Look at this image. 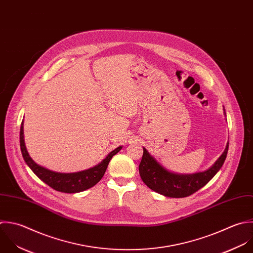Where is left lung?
Segmentation results:
<instances>
[{
	"label": "left lung",
	"mask_w": 253,
	"mask_h": 253,
	"mask_svg": "<svg viewBox=\"0 0 253 253\" xmlns=\"http://www.w3.org/2000/svg\"><path fill=\"white\" fill-rule=\"evenodd\" d=\"M143 150L144 153L139 166V172L143 182L149 188L162 195L172 198H183L205 186L220 170L227 158L229 143L223 155L211 169L204 172L194 174H176L169 172L163 168L145 148H143Z\"/></svg>",
	"instance_id": "left-lung-1"
}]
</instances>
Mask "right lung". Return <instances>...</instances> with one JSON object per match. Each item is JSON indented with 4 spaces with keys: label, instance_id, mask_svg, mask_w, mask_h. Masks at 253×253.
Masks as SVG:
<instances>
[{
    "label": "right lung",
    "instance_id": "add662e5",
    "mask_svg": "<svg viewBox=\"0 0 253 253\" xmlns=\"http://www.w3.org/2000/svg\"><path fill=\"white\" fill-rule=\"evenodd\" d=\"M19 143L23 160L30 168V169L51 188L64 193H77L94 186L104 175L107 166L112 157L122 149V147L116 148L99 165L89 169L74 173H60L38 166L29 157L23 140V121L21 122L20 126Z\"/></svg>",
    "mask_w": 253,
    "mask_h": 253
}]
</instances>
